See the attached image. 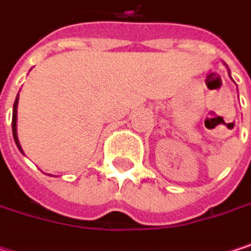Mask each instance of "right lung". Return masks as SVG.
I'll return each instance as SVG.
<instances>
[{
	"label": "right lung",
	"instance_id": "1",
	"mask_svg": "<svg viewBox=\"0 0 251 251\" xmlns=\"http://www.w3.org/2000/svg\"><path fill=\"white\" fill-rule=\"evenodd\" d=\"M17 103H19V96H17V99L14 101V107H13V122H11V125H13V136H14V141H16L19 150L23 152V150L20 147V142H19V138H17Z\"/></svg>",
	"mask_w": 251,
	"mask_h": 251
}]
</instances>
